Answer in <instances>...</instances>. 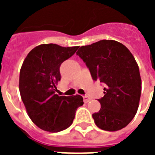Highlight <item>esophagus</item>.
<instances>
[{"label": "esophagus", "mask_w": 155, "mask_h": 155, "mask_svg": "<svg viewBox=\"0 0 155 155\" xmlns=\"http://www.w3.org/2000/svg\"><path fill=\"white\" fill-rule=\"evenodd\" d=\"M83 98H84V102H85V103H87V102H89L90 100H91V98H90L88 96H87V95H85V96L83 97Z\"/></svg>", "instance_id": "34e87169"}]
</instances>
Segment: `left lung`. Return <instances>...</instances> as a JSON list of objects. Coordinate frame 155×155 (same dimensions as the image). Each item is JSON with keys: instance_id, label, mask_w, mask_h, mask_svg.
<instances>
[{"instance_id": "1", "label": "left lung", "mask_w": 155, "mask_h": 155, "mask_svg": "<svg viewBox=\"0 0 155 155\" xmlns=\"http://www.w3.org/2000/svg\"><path fill=\"white\" fill-rule=\"evenodd\" d=\"M94 81L105 84L101 109L92 114L94 124L106 131L127 127L136 115L141 94L137 63L130 51L115 40H100L77 52Z\"/></svg>"}]
</instances>
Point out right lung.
Masks as SVG:
<instances>
[{"label":"right lung","instance_id":"right-lung-1","mask_svg":"<svg viewBox=\"0 0 155 155\" xmlns=\"http://www.w3.org/2000/svg\"><path fill=\"white\" fill-rule=\"evenodd\" d=\"M79 46L63 47L41 44L31 50L21 65L19 91L29 118L45 131L60 132L73 123L78 108L84 102L79 94L59 96L60 67L73 56Z\"/></svg>","mask_w":155,"mask_h":155}]
</instances>
